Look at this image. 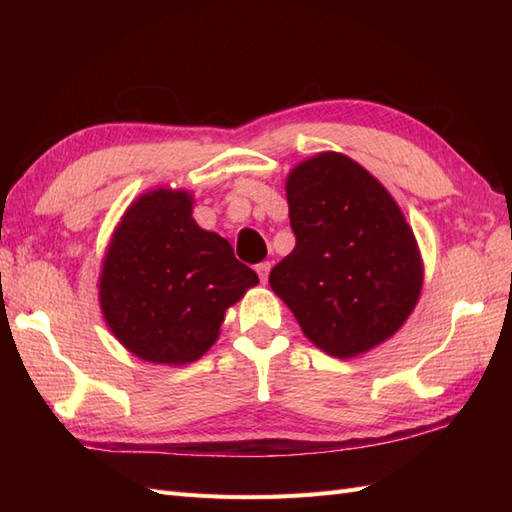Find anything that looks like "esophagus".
I'll return each instance as SVG.
<instances>
[{"mask_svg":"<svg viewBox=\"0 0 512 512\" xmlns=\"http://www.w3.org/2000/svg\"><path fill=\"white\" fill-rule=\"evenodd\" d=\"M255 270H257L259 279H262V284H266V281H268V273H270V262H262V264H257V266H255Z\"/></svg>","mask_w":512,"mask_h":512,"instance_id":"obj_1","label":"esophagus"}]
</instances>
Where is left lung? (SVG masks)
Returning <instances> with one entry per match:
<instances>
[{
    "mask_svg": "<svg viewBox=\"0 0 512 512\" xmlns=\"http://www.w3.org/2000/svg\"><path fill=\"white\" fill-rule=\"evenodd\" d=\"M286 195L297 244L268 281L303 334L339 358L394 336L422 290L420 250L396 200L336 151L299 162Z\"/></svg>",
    "mask_w": 512,
    "mask_h": 512,
    "instance_id": "1",
    "label": "left lung"
}]
</instances>
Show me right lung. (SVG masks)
Returning <instances> with one entry per match:
<instances>
[{
    "label": "right lung",
    "mask_w": 512,
    "mask_h": 512,
    "mask_svg": "<svg viewBox=\"0 0 512 512\" xmlns=\"http://www.w3.org/2000/svg\"><path fill=\"white\" fill-rule=\"evenodd\" d=\"M189 191L154 189L129 206L103 259L105 323L134 356L193 363L217 341L224 312L259 284L233 246L193 220Z\"/></svg>",
    "instance_id": "right-lung-1"
}]
</instances>
